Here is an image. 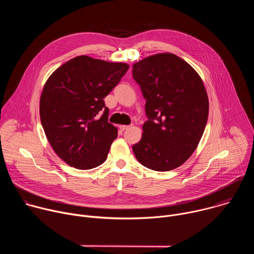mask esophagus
Returning <instances> with one entry per match:
<instances>
[{"label": "esophagus", "mask_w": 254, "mask_h": 254, "mask_svg": "<svg viewBox=\"0 0 254 254\" xmlns=\"http://www.w3.org/2000/svg\"><path fill=\"white\" fill-rule=\"evenodd\" d=\"M129 127H130V126H125V125H124V126H120V128H121V130L124 131V130L129 128Z\"/></svg>", "instance_id": "esophagus-1"}]
</instances>
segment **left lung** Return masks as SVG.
I'll return each mask as SVG.
<instances>
[{"mask_svg":"<svg viewBox=\"0 0 254 254\" xmlns=\"http://www.w3.org/2000/svg\"><path fill=\"white\" fill-rule=\"evenodd\" d=\"M132 77L146 98L148 121L133 144L136 160L154 171L183 165L194 153L209 113L208 95L195 69L172 53H160L132 65Z\"/></svg>","mask_w":254,"mask_h":254,"instance_id":"8db88e82","label":"left lung"}]
</instances>
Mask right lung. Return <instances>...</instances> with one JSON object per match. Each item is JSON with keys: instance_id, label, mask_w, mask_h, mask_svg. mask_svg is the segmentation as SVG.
<instances>
[{"instance_id": "add662e5", "label": "right lung", "mask_w": 254, "mask_h": 254, "mask_svg": "<svg viewBox=\"0 0 254 254\" xmlns=\"http://www.w3.org/2000/svg\"><path fill=\"white\" fill-rule=\"evenodd\" d=\"M129 66L81 55L57 68L40 97V120L54 152L69 166L89 170L105 162L118 128L103 98Z\"/></svg>"}]
</instances>
